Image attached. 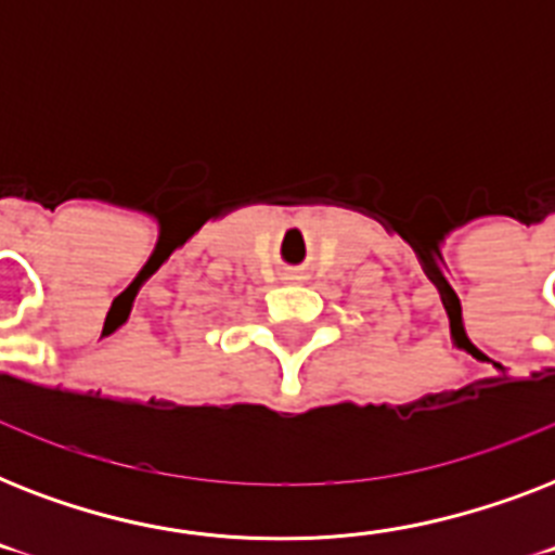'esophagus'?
<instances>
[{"instance_id":"obj_1","label":"esophagus","mask_w":555,"mask_h":555,"mask_svg":"<svg viewBox=\"0 0 555 555\" xmlns=\"http://www.w3.org/2000/svg\"><path fill=\"white\" fill-rule=\"evenodd\" d=\"M287 279H296V276H294V273H291V276H287Z\"/></svg>"}]
</instances>
